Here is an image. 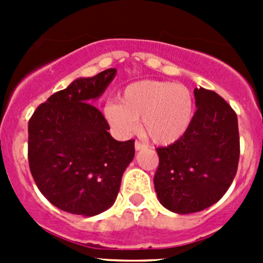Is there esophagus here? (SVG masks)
<instances>
[{"label": "esophagus", "instance_id": "obj_1", "mask_svg": "<svg viewBox=\"0 0 263 263\" xmlns=\"http://www.w3.org/2000/svg\"><path fill=\"white\" fill-rule=\"evenodd\" d=\"M145 147H146V145L142 144V142H140V141L135 142V150H136V151L142 150V148H145Z\"/></svg>", "mask_w": 263, "mask_h": 263}]
</instances>
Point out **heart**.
<instances>
[{
  "mask_svg": "<svg viewBox=\"0 0 263 263\" xmlns=\"http://www.w3.org/2000/svg\"><path fill=\"white\" fill-rule=\"evenodd\" d=\"M195 115V99L190 90L171 81L142 80L122 90L119 102L104 107V117L119 136H129L137 129L154 144L169 145L187 132Z\"/></svg>",
  "mask_w": 263,
  "mask_h": 263,
  "instance_id": "1",
  "label": "heart"
}]
</instances>
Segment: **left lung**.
<instances>
[{"mask_svg": "<svg viewBox=\"0 0 263 263\" xmlns=\"http://www.w3.org/2000/svg\"><path fill=\"white\" fill-rule=\"evenodd\" d=\"M192 123L174 144L158 147L154 185L161 205L177 214L210 208L232 184L239 161L238 119L215 91L195 89Z\"/></svg>", "mask_w": 263, "mask_h": 263, "instance_id": "8db88e82", "label": "left lung"}]
</instances>
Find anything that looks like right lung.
Returning <instances> with one entry per match:
<instances>
[{"label":"right lung","instance_id":"right-lung-1","mask_svg":"<svg viewBox=\"0 0 263 263\" xmlns=\"http://www.w3.org/2000/svg\"><path fill=\"white\" fill-rule=\"evenodd\" d=\"M116 68L80 78L39 105L29 119L28 159L39 191L66 213L94 216L115 203L135 140L117 141L92 105Z\"/></svg>","mask_w":263,"mask_h":263}]
</instances>
